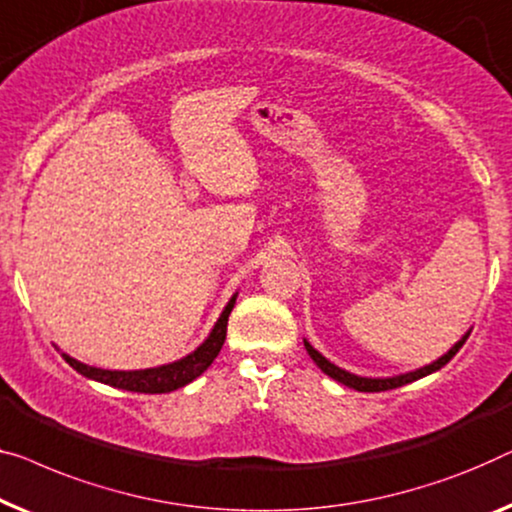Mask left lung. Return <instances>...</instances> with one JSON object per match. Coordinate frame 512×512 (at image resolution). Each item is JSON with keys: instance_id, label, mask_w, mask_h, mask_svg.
I'll use <instances>...</instances> for the list:
<instances>
[{"instance_id": "left-lung-1", "label": "left lung", "mask_w": 512, "mask_h": 512, "mask_svg": "<svg viewBox=\"0 0 512 512\" xmlns=\"http://www.w3.org/2000/svg\"><path fill=\"white\" fill-rule=\"evenodd\" d=\"M469 335H471V330H466L464 335H462V339H459V342H455L453 346H450L448 353H443L441 358H436L434 362H429V365L413 369V372L395 374V376H358V374H351V372H346V369L337 367L335 362H330L328 358H325V355L318 353L316 348L307 342V339H302V342H305L309 358L314 360L316 365L321 367V372L328 374L330 379H335L337 383H344V385H348V388H353V390H358V392H381V390L399 388V385H406V383H411V381L422 379V376H429V374L439 372L443 365H448V362L455 358V353L464 346V342H466V339H469Z\"/></svg>"}]
</instances>
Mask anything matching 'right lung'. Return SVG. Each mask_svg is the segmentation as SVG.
<instances>
[{"instance_id": "right-lung-1", "label": "right lung", "mask_w": 512, "mask_h": 512, "mask_svg": "<svg viewBox=\"0 0 512 512\" xmlns=\"http://www.w3.org/2000/svg\"><path fill=\"white\" fill-rule=\"evenodd\" d=\"M235 300H238V293L231 295V300H228V305L219 314L217 323L212 325L210 335H207L203 342L194 348V351L187 353L180 360L166 362V365L147 367V369H101V367L85 365V362L71 358L69 353H62V358L69 362L78 374H83L85 379L113 385V388L145 392V395L173 392L177 388H184V385L191 381H196L198 376L212 365L214 358H217L221 346H224L228 316H231V311L235 307Z\"/></svg>"}]
</instances>
